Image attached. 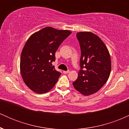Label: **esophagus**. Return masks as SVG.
<instances>
[{
	"label": "esophagus",
	"mask_w": 129,
	"mask_h": 129,
	"mask_svg": "<svg viewBox=\"0 0 129 129\" xmlns=\"http://www.w3.org/2000/svg\"><path fill=\"white\" fill-rule=\"evenodd\" d=\"M63 73L64 74H67L70 73V71L69 70H67V71H63Z\"/></svg>",
	"instance_id": "1"
}]
</instances>
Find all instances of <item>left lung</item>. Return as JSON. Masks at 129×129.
<instances>
[{
	"label": "left lung",
	"instance_id": "obj_1",
	"mask_svg": "<svg viewBox=\"0 0 129 129\" xmlns=\"http://www.w3.org/2000/svg\"><path fill=\"white\" fill-rule=\"evenodd\" d=\"M76 36L81 50V70L73 85L80 93L88 96L97 92L109 79L110 55L104 43L95 34L79 32Z\"/></svg>",
	"mask_w": 129,
	"mask_h": 129
}]
</instances>
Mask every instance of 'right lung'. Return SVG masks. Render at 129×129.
Masks as SVG:
<instances>
[{
  "label": "right lung",
  "instance_id": "1",
  "mask_svg": "<svg viewBox=\"0 0 129 129\" xmlns=\"http://www.w3.org/2000/svg\"><path fill=\"white\" fill-rule=\"evenodd\" d=\"M71 33L47 26L27 40L22 51L20 70L23 81L33 91L45 93L55 85L61 73L51 63L55 60L56 50Z\"/></svg>",
  "mask_w": 129,
  "mask_h": 129
}]
</instances>
